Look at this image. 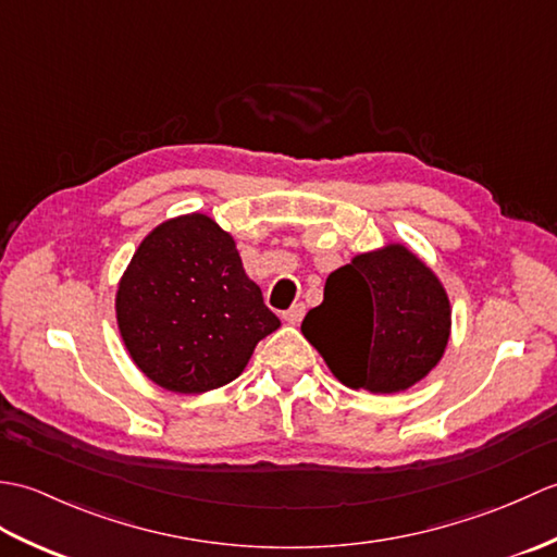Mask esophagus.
<instances>
[{
    "label": "esophagus",
    "mask_w": 557,
    "mask_h": 557,
    "mask_svg": "<svg viewBox=\"0 0 557 557\" xmlns=\"http://www.w3.org/2000/svg\"><path fill=\"white\" fill-rule=\"evenodd\" d=\"M304 313H306V306L299 301V304H294L292 309H287L285 313H282V318H285V321H287L289 325H297V323H301Z\"/></svg>",
    "instance_id": "1"
}]
</instances>
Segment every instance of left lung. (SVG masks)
<instances>
[{
	"label": "left lung",
	"mask_w": 557,
	"mask_h": 557,
	"mask_svg": "<svg viewBox=\"0 0 557 557\" xmlns=\"http://www.w3.org/2000/svg\"><path fill=\"white\" fill-rule=\"evenodd\" d=\"M301 333L347 387L393 395L443 359L449 301L423 260L389 244L330 272Z\"/></svg>",
	"instance_id": "1"
}]
</instances>
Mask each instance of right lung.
Returning <instances> with one entry per match:
<instances>
[{
	"label": "right lung",
	"instance_id": "right-lung-1",
	"mask_svg": "<svg viewBox=\"0 0 557 557\" xmlns=\"http://www.w3.org/2000/svg\"><path fill=\"white\" fill-rule=\"evenodd\" d=\"M116 323L152 383L194 395L232 383L280 318L246 277L232 236L194 212L140 242L116 289Z\"/></svg>",
	"mask_w": 557,
	"mask_h": 557
}]
</instances>
